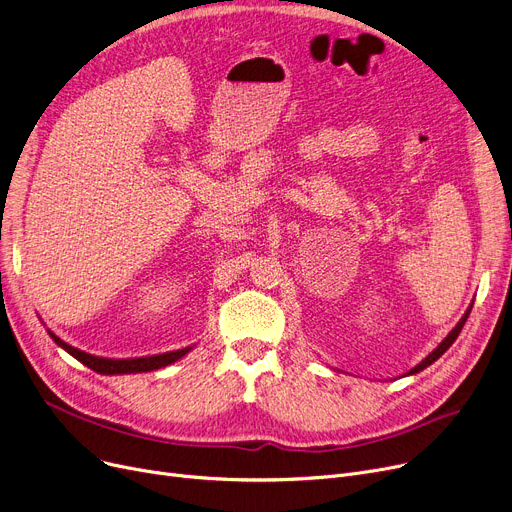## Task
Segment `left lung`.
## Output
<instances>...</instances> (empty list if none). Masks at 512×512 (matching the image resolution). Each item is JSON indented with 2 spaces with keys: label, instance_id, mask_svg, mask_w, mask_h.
I'll return each mask as SVG.
<instances>
[{
  "label": "left lung",
  "instance_id": "obj_1",
  "mask_svg": "<svg viewBox=\"0 0 512 512\" xmlns=\"http://www.w3.org/2000/svg\"><path fill=\"white\" fill-rule=\"evenodd\" d=\"M471 309H473V303L469 305V309L465 311V315L461 317L459 324H456V326L450 330V334H448V336H446V338H444V340H442V342H440V344L434 348V351L429 353V355H427V357H425V359H423L419 365H415L411 371H407V375H413V373H419V371H423L425 367H429V365H432L434 361H438V359H440V357H442V355L448 351V348L452 346V342L456 340V336L461 334V330H463V326H465V321H467V317H469Z\"/></svg>",
  "mask_w": 512,
  "mask_h": 512
}]
</instances>
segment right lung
I'll use <instances>...</instances> for the list:
<instances>
[{
    "label": "right lung",
    "instance_id": "1",
    "mask_svg": "<svg viewBox=\"0 0 512 512\" xmlns=\"http://www.w3.org/2000/svg\"><path fill=\"white\" fill-rule=\"evenodd\" d=\"M49 332V330H47ZM51 340L56 342L58 346H62L68 355H72L76 361H80L83 365H87L89 369L103 373V375H122V373H145V371H153V369H161L166 365L176 363L178 359H182L186 353H191L193 346L186 348H178V351H170V353H161V355H151V357H134V359H105V357H95L89 355L85 351H78V348L70 346L68 342L60 340L56 334L49 332Z\"/></svg>",
    "mask_w": 512,
    "mask_h": 512
}]
</instances>
